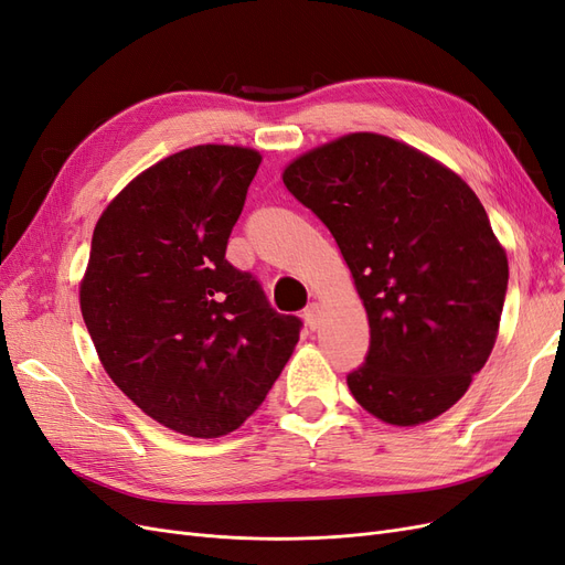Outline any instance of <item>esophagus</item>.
<instances>
[{
	"mask_svg": "<svg viewBox=\"0 0 565 565\" xmlns=\"http://www.w3.org/2000/svg\"><path fill=\"white\" fill-rule=\"evenodd\" d=\"M318 316H320V306H318L316 301H311V303L303 309V320H306V324H309L311 330L318 328Z\"/></svg>",
	"mask_w": 565,
	"mask_h": 565,
	"instance_id": "esophagus-1",
	"label": "esophagus"
}]
</instances>
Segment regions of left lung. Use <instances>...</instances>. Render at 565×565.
Wrapping results in <instances>:
<instances>
[{
	"mask_svg": "<svg viewBox=\"0 0 565 565\" xmlns=\"http://www.w3.org/2000/svg\"><path fill=\"white\" fill-rule=\"evenodd\" d=\"M282 183L328 226L365 303L370 349L347 377L353 398L396 426L446 413L486 365L507 297V254L481 200L380 134L306 152Z\"/></svg>",
	"mask_w": 565,
	"mask_h": 565,
	"instance_id": "8db88e82",
	"label": "left lung"
}]
</instances>
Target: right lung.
<instances>
[{
  "label": "right lung",
  "instance_id": "obj_1",
  "mask_svg": "<svg viewBox=\"0 0 565 565\" xmlns=\"http://www.w3.org/2000/svg\"><path fill=\"white\" fill-rule=\"evenodd\" d=\"M262 156L193 146L152 164L100 214L79 306L110 380L195 438L235 431L292 355L301 320L226 259Z\"/></svg>",
  "mask_w": 565,
  "mask_h": 565
}]
</instances>
